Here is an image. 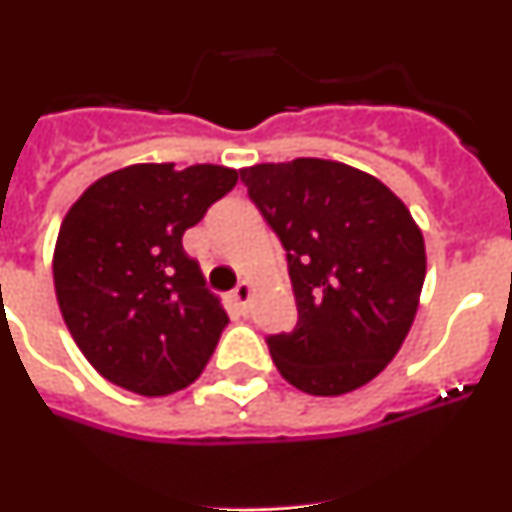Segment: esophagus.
Here are the masks:
<instances>
[{"label": "esophagus", "mask_w": 512, "mask_h": 512, "mask_svg": "<svg viewBox=\"0 0 512 512\" xmlns=\"http://www.w3.org/2000/svg\"><path fill=\"white\" fill-rule=\"evenodd\" d=\"M233 297H235V302H238V305L248 307V302H251V284H248V282L238 284V287H235V292H233Z\"/></svg>", "instance_id": "esophagus-1"}]
</instances>
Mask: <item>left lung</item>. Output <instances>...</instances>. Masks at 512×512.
<instances>
[{
	"instance_id": "1",
	"label": "left lung",
	"mask_w": 512,
	"mask_h": 512,
	"mask_svg": "<svg viewBox=\"0 0 512 512\" xmlns=\"http://www.w3.org/2000/svg\"><path fill=\"white\" fill-rule=\"evenodd\" d=\"M241 182L287 251L297 325L266 338L279 374L307 395L359 390L418 312L425 243L413 215L372 174L325 158L256 164Z\"/></svg>"
}]
</instances>
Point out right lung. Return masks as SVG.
Returning a JSON list of instances; mask_svg holds the SVG:
<instances>
[{"label": "right lung", "instance_id": "1", "mask_svg": "<svg viewBox=\"0 0 512 512\" xmlns=\"http://www.w3.org/2000/svg\"><path fill=\"white\" fill-rule=\"evenodd\" d=\"M238 171L135 164L102 176L63 217L53 253L61 315L107 382L146 397L200 377L228 325L182 246Z\"/></svg>", "mask_w": 512, "mask_h": 512}]
</instances>
